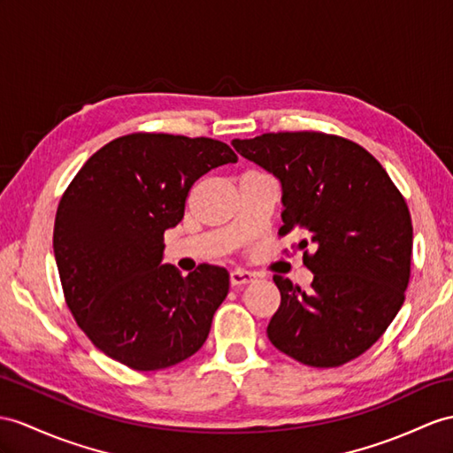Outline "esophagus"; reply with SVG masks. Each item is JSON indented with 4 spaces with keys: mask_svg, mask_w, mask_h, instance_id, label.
<instances>
[{
    "mask_svg": "<svg viewBox=\"0 0 453 453\" xmlns=\"http://www.w3.org/2000/svg\"><path fill=\"white\" fill-rule=\"evenodd\" d=\"M256 280V274L250 273V271H242V269H236L230 273V284L234 286V288H242V286H246L250 282Z\"/></svg>",
    "mask_w": 453,
    "mask_h": 453,
    "instance_id": "1",
    "label": "esophagus"
}]
</instances>
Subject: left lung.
<instances>
[{
  "label": "left lung",
  "mask_w": 453,
  "mask_h": 453,
  "mask_svg": "<svg viewBox=\"0 0 453 453\" xmlns=\"http://www.w3.org/2000/svg\"><path fill=\"white\" fill-rule=\"evenodd\" d=\"M282 186L284 236L300 230L311 290L274 274L273 346L310 367H338L377 342L403 305L413 226L388 173L367 150L323 132L233 140ZM310 247L312 253L306 251Z\"/></svg>",
  "instance_id": "1"
}]
</instances>
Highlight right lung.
Here are the masks:
<instances>
[{
    "instance_id": "1",
    "label": "right lung",
    "mask_w": 453,
    "mask_h": 453,
    "mask_svg": "<svg viewBox=\"0 0 453 453\" xmlns=\"http://www.w3.org/2000/svg\"><path fill=\"white\" fill-rule=\"evenodd\" d=\"M236 161L219 140L136 132L76 173L55 215L53 253L74 321L105 356L159 371L203 346L228 273L200 265L182 277L163 263V234L182 220L192 184Z\"/></svg>"
}]
</instances>
